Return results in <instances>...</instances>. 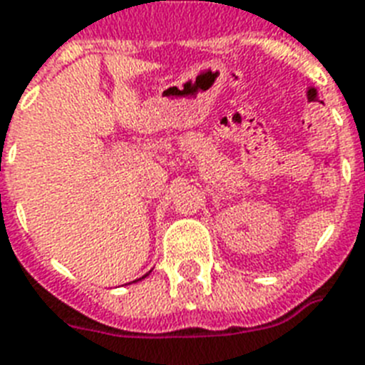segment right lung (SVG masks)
Returning <instances> with one entry per match:
<instances>
[{
    "label": "right lung",
    "mask_w": 365,
    "mask_h": 365,
    "mask_svg": "<svg viewBox=\"0 0 365 365\" xmlns=\"http://www.w3.org/2000/svg\"><path fill=\"white\" fill-rule=\"evenodd\" d=\"M150 272H152V269H150ZM150 272H148V274H146V275H142L140 279H144V277H148V275H150ZM140 279H136V281H140Z\"/></svg>",
    "instance_id": "add662e5"
}]
</instances>
